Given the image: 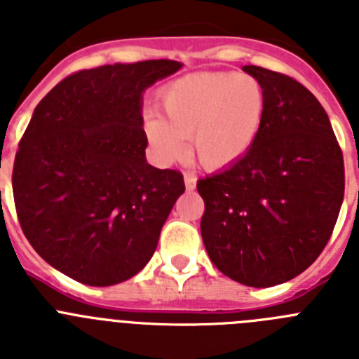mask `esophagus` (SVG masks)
<instances>
[{
	"label": "esophagus",
	"instance_id": "esophagus-1",
	"mask_svg": "<svg viewBox=\"0 0 359 359\" xmlns=\"http://www.w3.org/2000/svg\"><path fill=\"white\" fill-rule=\"evenodd\" d=\"M185 189L187 190H194L196 189V177L194 176H190V174H185Z\"/></svg>",
	"mask_w": 359,
	"mask_h": 359
}]
</instances>
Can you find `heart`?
<instances>
[{
  "label": "heart",
  "instance_id": "obj_1",
  "mask_svg": "<svg viewBox=\"0 0 359 359\" xmlns=\"http://www.w3.org/2000/svg\"><path fill=\"white\" fill-rule=\"evenodd\" d=\"M163 116L149 113L144 131L160 163L185 154V140L208 170L233 167L248 156L264 128L268 95L252 75L192 73L165 86Z\"/></svg>",
  "mask_w": 359,
  "mask_h": 359
}]
</instances>
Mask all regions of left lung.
Instances as JSON below:
<instances>
[{
  "mask_svg": "<svg viewBox=\"0 0 359 359\" xmlns=\"http://www.w3.org/2000/svg\"><path fill=\"white\" fill-rule=\"evenodd\" d=\"M268 95L248 156L198 182L201 237L223 275L269 287L306 271L325 248L344 201L345 172L322 104L294 79L243 66Z\"/></svg>",
  "mask_w": 359,
  "mask_h": 359,
  "instance_id": "obj_1",
  "label": "left lung"
}]
</instances>
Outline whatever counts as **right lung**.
<instances>
[{"label":"right lung","mask_w":359,"mask_h":359,"mask_svg":"<svg viewBox=\"0 0 359 359\" xmlns=\"http://www.w3.org/2000/svg\"><path fill=\"white\" fill-rule=\"evenodd\" d=\"M158 59L73 73L34 109L12 190L28 243L86 286H115L151 261L183 176L147 163L144 93L182 68Z\"/></svg>","instance_id":"obj_1"}]
</instances>
